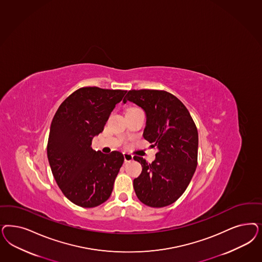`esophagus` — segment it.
Wrapping results in <instances>:
<instances>
[{
	"mask_svg": "<svg viewBox=\"0 0 262 262\" xmlns=\"http://www.w3.org/2000/svg\"><path fill=\"white\" fill-rule=\"evenodd\" d=\"M123 157H124V162L127 163V162H131V161L133 160V155L132 154H130V153H123Z\"/></svg>",
	"mask_w": 262,
	"mask_h": 262,
	"instance_id": "34e87169",
	"label": "esophagus"
}]
</instances>
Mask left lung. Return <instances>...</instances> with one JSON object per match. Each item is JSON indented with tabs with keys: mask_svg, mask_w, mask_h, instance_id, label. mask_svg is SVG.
<instances>
[{
	"mask_svg": "<svg viewBox=\"0 0 262 262\" xmlns=\"http://www.w3.org/2000/svg\"><path fill=\"white\" fill-rule=\"evenodd\" d=\"M133 102L146 114L144 138L156 147L151 164L134 156L143 171L134 179L138 199L150 207H164L185 192L198 165L199 135L185 105L173 94L158 90L129 91L123 103Z\"/></svg>",
	"mask_w": 262,
	"mask_h": 262,
	"instance_id": "1",
	"label": "left lung"
}]
</instances>
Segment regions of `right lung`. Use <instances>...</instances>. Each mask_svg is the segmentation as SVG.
<instances>
[{
    "label": "right lung",
    "instance_id": "right-lung-1",
    "mask_svg": "<svg viewBox=\"0 0 262 262\" xmlns=\"http://www.w3.org/2000/svg\"><path fill=\"white\" fill-rule=\"evenodd\" d=\"M126 93L81 88L60 104L53 118L47 144L51 170L61 192L78 206H98L112 194L123 155L95 151L92 142Z\"/></svg>",
    "mask_w": 262,
    "mask_h": 262
}]
</instances>
